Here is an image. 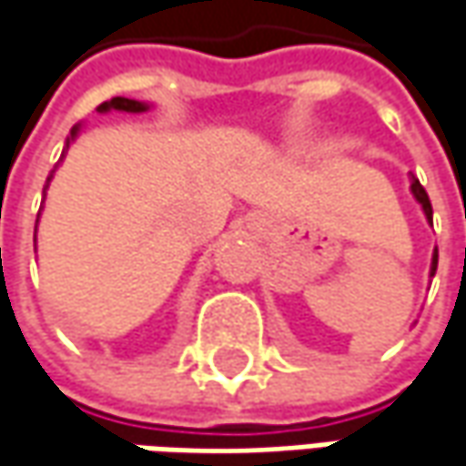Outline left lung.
I'll return each mask as SVG.
<instances>
[{"label":"left lung","mask_w":466,"mask_h":466,"mask_svg":"<svg viewBox=\"0 0 466 466\" xmlns=\"http://www.w3.org/2000/svg\"><path fill=\"white\" fill-rule=\"evenodd\" d=\"M411 192H414V198L422 203L424 216H427V221L432 224V206H430V198H427V192H424V187L420 184V178L411 177ZM435 268H438V250H435V256H432V268H430V274L435 277Z\"/></svg>","instance_id":"8db88e82"}]
</instances>
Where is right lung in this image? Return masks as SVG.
I'll return each instance as SVG.
<instances>
[{
    "label": "right lung",
    "mask_w": 466,
    "mask_h": 466,
    "mask_svg": "<svg viewBox=\"0 0 466 466\" xmlns=\"http://www.w3.org/2000/svg\"><path fill=\"white\" fill-rule=\"evenodd\" d=\"M99 110H126V113H142V110H147L142 102H137V99H126V96H113L110 102H102L99 105ZM73 134H76V128H73Z\"/></svg>",
    "instance_id": "obj_1"
}]
</instances>
